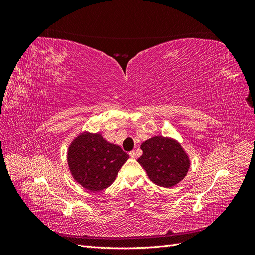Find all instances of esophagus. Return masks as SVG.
I'll return each mask as SVG.
<instances>
[{
  "mask_svg": "<svg viewBox=\"0 0 255 255\" xmlns=\"http://www.w3.org/2000/svg\"><path fill=\"white\" fill-rule=\"evenodd\" d=\"M129 156L132 158H136L137 157V153L135 151H130L129 152Z\"/></svg>",
  "mask_w": 255,
  "mask_h": 255,
  "instance_id": "obj_1",
  "label": "esophagus"
}]
</instances>
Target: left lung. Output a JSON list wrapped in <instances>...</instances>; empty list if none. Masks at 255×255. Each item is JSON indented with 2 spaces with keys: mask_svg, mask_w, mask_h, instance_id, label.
Instances as JSON below:
<instances>
[{
  "mask_svg": "<svg viewBox=\"0 0 255 255\" xmlns=\"http://www.w3.org/2000/svg\"><path fill=\"white\" fill-rule=\"evenodd\" d=\"M140 148L143 154L137 161L158 186L172 187L187 174L188 156L175 140L156 136L144 141Z\"/></svg>",
  "mask_w": 255,
  "mask_h": 255,
  "instance_id": "8db88e82",
  "label": "left lung"
}]
</instances>
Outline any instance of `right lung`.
Masks as SVG:
<instances>
[{
  "instance_id": "right-lung-1",
  "label": "right lung",
  "mask_w": 255,
  "mask_h": 255,
  "mask_svg": "<svg viewBox=\"0 0 255 255\" xmlns=\"http://www.w3.org/2000/svg\"><path fill=\"white\" fill-rule=\"evenodd\" d=\"M128 157L120 146L107 142L100 134L84 133L69 148L68 165L84 188L99 191L115 181Z\"/></svg>"
}]
</instances>
